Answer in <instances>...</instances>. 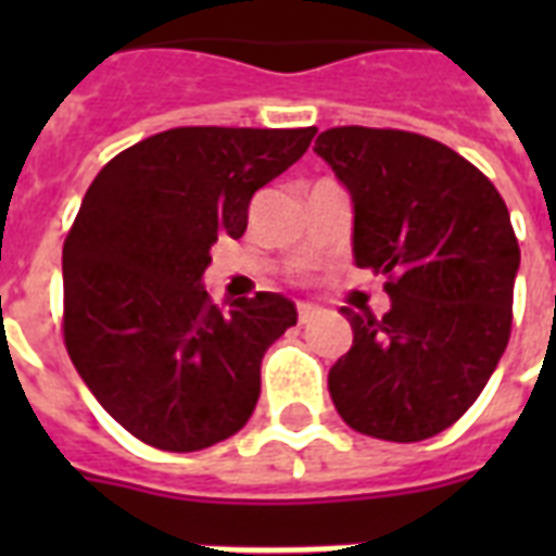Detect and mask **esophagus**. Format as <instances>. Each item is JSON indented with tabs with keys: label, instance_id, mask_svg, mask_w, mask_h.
<instances>
[{
	"label": "esophagus",
	"instance_id": "esophagus-1",
	"mask_svg": "<svg viewBox=\"0 0 556 556\" xmlns=\"http://www.w3.org/2000/svg\"><path fill=\"white\" fill-rule=\"evenodd\" d=\"M296 317H300V326H305V323H312L320 317V308H314V305L308 303H300L296 305Z\"/></svg>",
	"mask_w": 556,
	"mask_h": 556
}]
</instances>
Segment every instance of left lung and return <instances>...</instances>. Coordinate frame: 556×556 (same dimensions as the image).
<instances>
[{
    "instance_id": "1",
    "label": "left lung",
    "mask_w": 556,
    "mask_h": 556,
    "mask_svg": "<svg viewBox=\"0 0 556 556\" xmlns=\"http://www.w3.org/2000/svg\"><path fill=\"white\" fill-rule=\"evenodd\" d=\"M320 155L352 195L357 268L389 279L383 317L340 312L355 340L329 371L352 430L439 435L470 409L510 338L519 244L500 190L444 143L401 129L334 126Z\"/></svg>"
}]
</instances>
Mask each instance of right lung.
<instances>
[{
    "mask_svg": "<svg viewBox=\"0 0 556 556\" xmlns=\"http://www.w3.org/2000/svg\"><path fill=\"white\" fill-rule=\"evenodd\" d=\"M308 129L178 126L109 161L63 244V338L100 406L135 439L192 453L230 439L260 401L262 357L296 323L260 291L227 312L201 277L239 239L253 192L303 159Z\"/></svg>",
    "mask_w": 556,
    "mask_h": 556,
    "instance_id": "add662e5",
    "label": "right lung"
}]
</instances>
